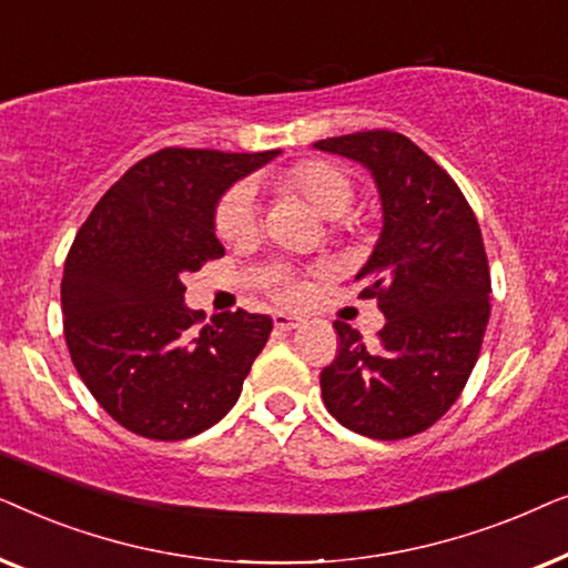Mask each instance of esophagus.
<instances>
[{
    "label": "esophagus",
    "instance_id": "esophagus-1",
    "mask_svg": "<svg viewBox=\"0 0 568 568\" xmlns=\"http://www.w3.org/2000/svg\"><path fill=\"white\" fill-rule=\"evenodd\" d=\"M274 325L278 331H294L300 325H305V317L290 315V313H274Z\"/></svg>",
    "mask_w": 568,
    "mask_h": 568
}]
</instances>
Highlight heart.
Returning <instances> with one entry per match:
<instances>
[{
	"mask_svg": "<svg viewBox=\"0 0 568 568\" xmlns=\"http://www.w3.org/2000/svg\"><path fill=\"white\" fill-rule=\"evenodd\" d=\"M284 193L297 196L315 209L325 220H341L352 212L356 201V183L348 170L328 160H305L282 175ZM258 227V206L251 183H237L224 193L216 206V232L220 237L240 243L255 235ZM263 290L278 302H297L305 294V278L286 263H271L263 271Z\"/></svg>",
	"mask_w": 568,
	"mask_h": 568,
	"instance_id": "obj_1",
	"label": "heart"
}]
</instances>
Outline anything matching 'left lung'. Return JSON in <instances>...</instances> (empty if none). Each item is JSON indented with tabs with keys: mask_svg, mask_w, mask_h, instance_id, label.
Listing matches in <instances>:
<instances>
[{
	"mask_svg": "<svg viewBox=\"0 0 568 568\" xmlns=\"http://www.w3.org/2000/svg\"><path fill=\"white\" fill-rule=\"evenodd\" d=\"M315 150L359 162L383 201V232L356 282L387 317L377 344L336 321L338 354L321 372L323 403L346 429L406 439L460 398L491 315L486 247L457 183L398 131L321 139Z\"/></svg>",
	"mask_w": 568,
	"mask_h": 568,
	"instance_id": "obj_1",
	"label": "left lung"
}]
</instances>
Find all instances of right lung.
<instances>
[{
    "instance_id": "add662e5",
    "label": "right lung",
    "mask_w": 568,
    "mask_h": 568,
    "mask_svg": "<svg viewBox=\"0 0 568 568\" xmlns=\"http://www.w3.org/2000/svg\"><path fill=\"white\" fill-rule=\"evenodd\" d=\"M278 150H165L129 168L77 232L61 278L64 338L82 383L129 432L175 442L235 406L274 328L245 310L185 307L183 276L222 258L216 201Z\"/></svg>"
}]
</instances>
